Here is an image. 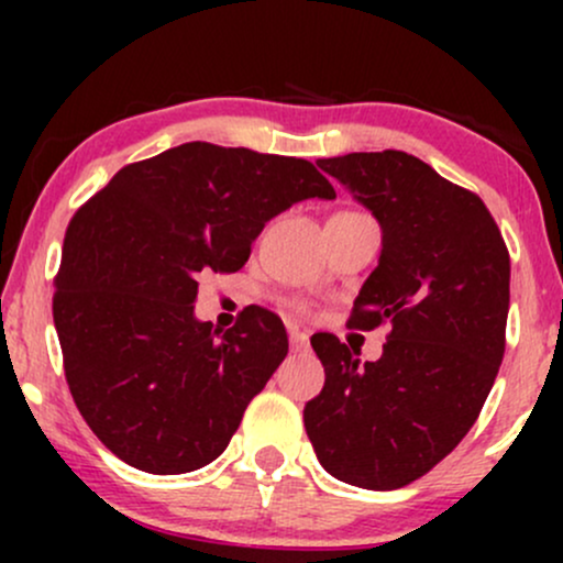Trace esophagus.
I'll return each mask as SVG.
<instances>
[{"label": "esophagus", "instance_id": "34e87169", "mask_svg": "<svg viewBox=\"0 0 563 563\" xmlns=\"http://www.w3.org/2000/svg\"><path fill=\"white\" fill-rule=\"evenodd\" d=\"M288 339H290V349H294V352H307L309 339H307V333L299 331V328H290Z\"/></svg>", "mask_w": 563, "mask_h": 563}]
</instances>
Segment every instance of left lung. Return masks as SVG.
Here are the masks:
<instances>
[{
    "mask_svg": "<svg viewBox=\"0 0 563 563\" xmlns=\"http://www.w3.org/2000/svg\"><path fill=\"white\" fill-rule=\"evenodd\" d=\"M380 224L378 267L349 325L391 322L384 354L360 363L314 333L325 386L303 407L320 466L363 489L421 479L479 418L506 352L510 260L479 196L402 151L320 158Z\"/></svg>",
    "mask_w": 563,
    "mask_h": 563,
    "instance_id": "1",
    "label": "left lung"
}]
</instances>
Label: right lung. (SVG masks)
I'll return each mask as SVG.
<instances>
[{
	"instance_id": "obj_1",
	"label": "right lung",
	"mask_w": 563,
	"mask_h": 563,
	"mask_svg": "<svg viewBox=\"0 0 563 563\" xmlns=\"http://www.w3.org/2000/svg\"><path fill=\"white\" fill-rule=\"evenodd\" d=\"M307 198H335L309 161L185 142L76 211L53 318L74 402L115 457L187 474L222 455L288 335L264 307L211 331L192 307L198 275L241 269L264 224Z\"/></svg>"
}]
</instances>
